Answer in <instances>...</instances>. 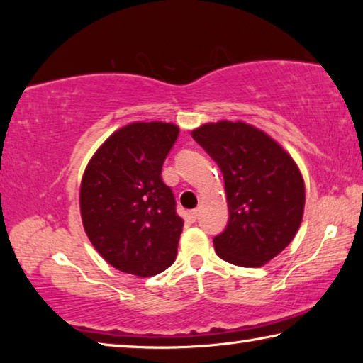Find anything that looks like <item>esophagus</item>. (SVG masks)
<instances>
[{
    "label": "esophagus",
    "instance_id": "34e87169",
    "mask_svg": "<svg viewBox=\"0 0 363 363\" xmlns=\"http://www.w3.org/2000/svg\"><path fill=\"white\" fill-rule=\"evenodd\" d=\"M199 216H200V210H192V211H189V219L192 220V223H195V220L199 219Z\"/></svg>",
    "mask_w": 363,
    "mask_h": 363
}]
</instances>
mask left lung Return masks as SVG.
<instances>
[{
	"label": "left lung",
	"mask_w": 363,
	"mask_h": 363,
	"mask_svg": "<svg viewBox=\"0 0 363 363\" xmlns=\"http://www.w3.org/2000/svg\"><path fill=\"white\" fill-rule=\"evenodd\" d=\"M224 177L229 223L214 237L218 256L259 267L296 235L304 214L303 174L290 153L245 121L220 120L192 131Z\"/></svg>",
	"instance_id": "8db88e82"
}]
</instances>
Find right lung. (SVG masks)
Masks as SVG:
<instances>
[{"mask_svg": "<svg viewBox=\"0 0 363 363\" xmlns=\"http://www.w3.org/2000/svg\"><path fill=\"white\" fill-rule=\"evenodd\" d=\"M179 136L173 123L136 121L116 130L89 160L79 186L88 238L121 272L152 277L174 262L184 220L162 179Z\"/></svg>", "mask_w": 363, "mask_h": 363, "instance_id": "add662e5", "label": "right lung"}]
</instances>
